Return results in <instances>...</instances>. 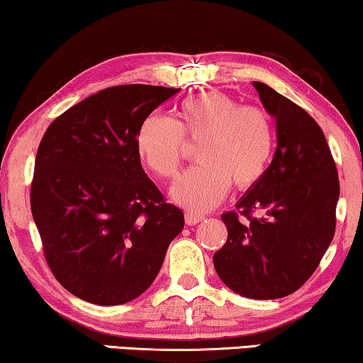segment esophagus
I'll return each instance as SVG.
<instances>
[{"label":"esophagus","mask_w":363,"mask_h":363,"mask_svg":"<svg viewBox=\"0 0 363 363\" xmlns=\"http://www.w3.org/2000/svg\"><path fill=\"white\" fill-rule=\"evenodd\" d=\"M203 220L201 215H193V213H185V223L188 226H193L196 225V223H200Z\"/></svg>","instance_id":"obj_1"}]
</instances>
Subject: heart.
Segmentation results:
<instances>
[{"label":"heart","mask_w":363,"mask_h":363,"mask_svg":"<svg viewBox=\"0 0 363 363\" xmlns=\"http://www.w3.org/2000/svg\"><path fill=\"white\" fill-rule=\"evenodd\" d=\"M177 121L150 113L135 135L138 157L150 172L172 180L185 157V141L200 142V162L173 185L177 203L191 211L216 206L230 191L252 190L269 170L274 153V125L269 113L242 106L228 94L208 91L188 97L178 106Z\"/></svg>","instance_id":"heart-1"}]
</instances>
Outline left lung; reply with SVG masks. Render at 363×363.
I'll return each mask as SVG.
<instances>
[{
    "instance_id": "left-lung-1",
    "label": "left lung",
    "mask_w": 363,
    "mask_h": 363,
    "mask_svg": "<svg viewBox=\"0 0 363 363\" xmlns=\"http://www.w3.org/2000/svg\"><path fill=\"white\" fill-rule=\"evenodd\" d=\"M276 118L266 177L221 215L228 240L213 256L221 281L250 299H281L314 274L335 233L339 175L324 132L304 108L255 82Z\"/></svg>"
}]
</instances>
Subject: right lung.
Returning a JSON list of instances; mask_svg holds the SVG:
<instances>
[{
  "instance_id": "add662e5",
  "label": "right lung",
  "mask_w": 363,
  "mask_h": 363,
  "mask_svg": "<svg viewBox=\"0 0 363 363\" xmlns=\"http://www.w3.org/2000/svg\"><path fill=\"white\" fill-rule=\"evenodd\" d=\"M180 89L107 87L61 113L38 147L31 211L44 259L64 289L99 306L135 299L183 230L143 172L137 128Z\"/></svg>"
}]
</instances>
